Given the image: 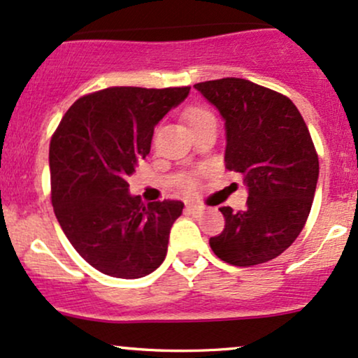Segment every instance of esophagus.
<instances>
[{"label":"esophagus","mask_w":358,"mask_h":358,"mask_svg":"<svg viewBox=\"0 0 358 358\" xmlns=\"http://www.w3.org/2000/svg\"><path fill=\"white\" fill-rule=\"evenodd\" d=\"M200 210H202V207H200V205H196V203L187 205V212L188 213H199Z\"/></svg>","instance_id":"34e87169"}]
</instances>
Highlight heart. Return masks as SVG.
<instances>
[{
  "label": "heart",
  "instance_id": "heart-1",
  "mask_svg": "<svg viewBox=\"0 0 358 358\" xmlns=\"http://www.w3.org/2000/svg\"><path fill=\"white\" fill-rule=\"evenodd\" d=\"M208 119H215L212 116V113H208L207 109L203 108H192L188 109L187 113V121L192 127L200 124V122L208 121ZM187 188H193V182H187Z\"/></svg>",
  "mask_w": 358,
  "mask_h": 358
}]
</instances>
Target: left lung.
I'll return each mask as SVG.
<instances>
[{
    "mask_svg": "<svg viewBox=\"0 0 358 358\" xmlns=\"http://www.w3.org/2000/svg\"><path fill=\"white\" fill-rule=\"evenodd\" d=\"M225 122V168L244 175V210L220 207L225 227L210 237L215 256L232 266L278 257L296 241L310 215L318 155L296 106L245 79L193 85Z\"/></svg>",
    "mask_w": 358,
    "mask_h": 358,
    "instance_id": "1",
    "label": "left lung"
}]
</instances>
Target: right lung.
<instances>
[{
    "label": "right lung",
    "mask_w": 358,
    "mask_h": 358,
    "mask_svg": "<svg viewBox=\"0 0 358 358\" xmlns=\"http://www.w3.org/2000/svg\"><path fill=\"white\" fill-rule=\"evenodd\" d=\"M190 87H109L80 97L50 141L52 205L62 231L92 268L136 279L162 266L183 202L143 203L127 176L151 150L155 126Z\"/></svg>",
    "instance_id": "right-lung-1"
}]
</instances>
